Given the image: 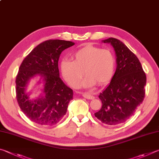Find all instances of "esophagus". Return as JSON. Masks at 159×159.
<instances>
[{"label":"esophagus","instance_id":"34e87169","mask_svg":"<svg viewBox=\"0 0 159 159\" xmlns=\"http://www.w3.org/2000/svg\"><path fill=\"white\" fill-rule=\"evenodd\" d=\"M82 95V96L84 97V98H87V99H89V100H93V99H94L95 98H94V96H91V95H90V94H89L88 93H84V92H82V93H80Z\"/></svg>","mask_w":159,"mask_h":159}]
</instances>
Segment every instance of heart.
<instances>
[{
    "label": "heart",
    "instance_id": "b5f03b06",
    "mask_svg": "<svg viewBox=\"0 0 159 159\" xmlns=\"http://www.w3.org/2000/svg\"><path fill=\"white\" fill-rule=\"evenodd\" d=\"M72 59H63L61 62V71L68 84L77 87L84 75L87 76L81 86L89 88L107 84L112 79L115 69V58L109 49H102L93 45H87L72 56Z\"/></svg>",
    "mask_w": 159,
    "mask_h": 159
}]
</instances>
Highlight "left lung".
I'll return each mask as SVG.
<instances>
[{"instance_id":"left-lung-1","label":"left lung","mask_w":159,"mask_h":159,"mask_svg":"<svg viewBox=\"0 0 159 159\" xmlns=\"http://www.w3.org/2000/svg\"><path fill=\"white\" fill-rule=\"evenodd\" d=\"M110 43L116 57V69L110 84L98 98L102 107L94 114L102 123L116 126L134 115L145 95L146 75L138 57L118 39L102 40Z\"/></svg>"}]
</instances>
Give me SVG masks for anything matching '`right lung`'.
I'll list each match as a JSON object with an SVG mask.
<instances>
[{
	"instance_id": "1",
	"label": "right lung",
	"mask_w": 159,
	"mask_h": 159,
	"mask_svg": "<svg viewBox=\"0 0 159 159\" xmlns=\"http://www.w3.org/2000/svg\"><path fill=\"white\" fill-rule=\"evenodd\" d=\"M74 44L62 40L44 41L25 57L19 67L15 81L16 101L25 115L35 124L51 126L66 114L73 91L60 78L58 61L61 52ZM35 75L43 78L44 96L31 101L25 89L29 80Z\"/></svg>"
}]
</instances>
